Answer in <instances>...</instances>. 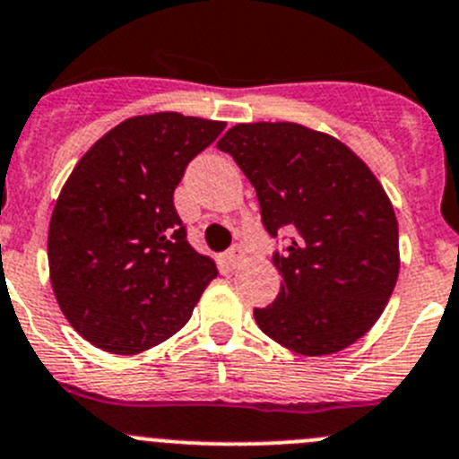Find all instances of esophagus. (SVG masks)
I'll return each mask as SVG.
<instances>
[{
	"instance_id": "1",
	"label": "esophagus",
	"mask_w": 459,
	"mask_h": 459,
	"mask_svg": "<svg viewBox=\"0 0 459 459\" xmlns=\"http://www.w3.org/2000/svg\"><path fill=\"white\" fill-rule=\"evenodd\" d=\"M239 260H242V248L239 247H233L230 251L224 253V262L226 266H230V269H235V266L239 264Z\"/></svg>"
}]
</instances>
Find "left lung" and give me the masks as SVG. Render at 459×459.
<instances>
[{
	"label": "left lung",
	"instance_id": "8db88e82",
	"mask_svg": "<svg viewBox=\"0 0 459 459\" xmlns=\"http://www.w3.org/2000/svg\"><path fill=\"white\" fill-rule=\"evenodd\" d=\"M217 148L235 159L260 202L280 293L253 309L262 332L302 357H325L366 336L399 275L394 208L370 168L345 143L298 123H239Z\"/></svg>",
	"mask_w": 459,
	"mask_h": 459
}]
</instances>
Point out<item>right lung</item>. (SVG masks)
<instances>
[{
    "instance_id": "add662e5",
    "label": "right lung",
    "mask_w": 459,
    "mask_h": 459,
    "mask_svg": "<svg viewBox=\"0 0 459 459\" xmlns=\"http://www.w3.org/2000/svg\"><path fill=\"white\" fill-rule=\"evenodd\" d=\"M224 127L177 111L134 117L75 163L47 251L57 305L84 341L130 357L188 323L217 266L188 244L172 197Z\"/></svg>"
}]
</instances>
